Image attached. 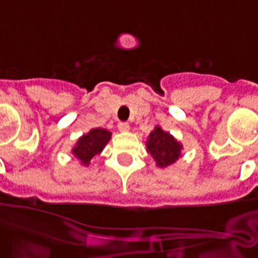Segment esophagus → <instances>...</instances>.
Listing matches in <instances>:
<instances>
[{
	"instance_id": "obj_1",
	"label": "esophagus",
	"mask_w": 258,
	"mask_h": 258,
	"mask_svg": "<svg viewBox=\"0 0 258 258\" xmlns=\"http://www.w3.org/2000/svg\"><path fill=\"white\" fill-rule=\"evenodd\" d=\"M118 130L121 132H127L130 130V124L127 122H119L118 123Z\"/></svg>"
}]
</instances>
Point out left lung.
<instances>
[{
  "label": "left lung",
  "mask_w": 258,
  "mask_h": 258,
  "mask_svg": "<svg viewBox=\"0 0 258 258\" xmlns=\"http://www.w3.org/2000/svg\"><path fill=\"white\" fill-rule=\"evenodd\" d=\"M146 148H148V153H150V155L155 160L156 165L165 168L177 162L183 146L178 143L169 132L164 131L160 126H155L154 131H151L149 135Z\"/></svg>",
  "instance_id": "1"
}]
</instances>
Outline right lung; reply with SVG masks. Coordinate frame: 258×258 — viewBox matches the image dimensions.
<instances>
[{"instance_id":"1","label":"right lung","mask_w":258,"mask_h":258,"mask_svg":"<svg viewBox=\"0 0 258 258\" xmlns=\"http://www.w3.org/2000/svg\"><path fill=\"white\" fill-rule=\"evenodd\" d=\"M110 134L104 128H93L86 135H83L72 149V154L80 160L85 167L90 164V160L95 155L100 154L110 140Z\"/></svg>"}]
</instances>
